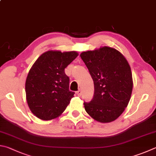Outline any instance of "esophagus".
I'll use <instances>...</instances> for the list:
<instances>
[{"mask_svg":"<svg viewBox=\"0 0 156 156\" xmlns=\"http://www.w3.org/2000/svg\"><path fill=\"white\" fill-rule=\"evenodd\" d=\"M76 94H77L78 96H81V94H82L81 90H78V91H76Z\"/></svg>","mask_w":156,"mask_h":156,"instance_id":"esophagus-1","label":"esophagus"}]
</instances>
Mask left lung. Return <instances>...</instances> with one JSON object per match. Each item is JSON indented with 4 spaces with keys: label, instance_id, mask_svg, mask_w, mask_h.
I'll return each mask as SVG.
<instances>
[{
    "label": "left lung",
    "instance_id": "left-lung-1",
    "mask_svg": "<svg viewBox=\"0 0 156 156\" xmlns=\"http://www.w3.org/2000/svg\"><path fill=\"white\" fill-rule=\"evenodd\" d=\"M80 57L94 83L93 99L84 101L85 110L99 122L115 121L131 97L133 82L128 63L118 50L107 46L82 52Z\"/></svg>",
    "mask_w": 156,
    "mask_h": 156
}]
</instances>
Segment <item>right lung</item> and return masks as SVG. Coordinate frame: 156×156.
Instances as JSON below:
<instances>
[{"instance_id":"1","label":"right lung","mask_w":156,"mask_h":156,"mask_svg":"<svg viewBox=\"0 0 156 156\" xmlns=\"http://www.w3.org/2000/svg\"><path fill=\"white\" fill-rule=\"evenodd\" d=\"M72 52L48 51L39 56L27 76L25 90L28 105L37 117L51 120L60 116L74 92L69 90L65 68L77 57Z\"/></svg>"}]
</instances>
